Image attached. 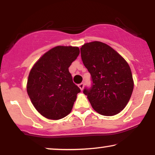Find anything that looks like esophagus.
I'll return each mask as SVG.
<instances>
[{
    "mask_svg": "<svg viewBox=\"0 0 155 155\" xmlns=\"http://www.w3.org/2000/svg\"><path fill=\"white\" fill-rule=\"evenodd\" d=\"M78 87H79L80 90L82 91V90H83V88H84V83H82H82L79 84H78Z\"/></svg>",
    "mask_w": 155,
    "mask_h": 155,
    "instance_id": "obj_1",
    "label": "esophagus"
}]
</instances>
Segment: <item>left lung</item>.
Instances as JSON below:
<instances>
[{"instance_id":"1","label":"left lung","mask_w":155,"mask_h":155,"mask_svg":"<svg viewBox=\"0 0 155 155\" xmlns=\"http://www.w3.org/2000/svg\"><path fill=\"white\" fill-rule=\"evenodd\" d=\"M80 53L92 78V87L84 88L83 93L92 108L104 116L120 113L130 100L134 86L128 63L111 46L100 41L84 44Z\"/></svg>"}]
</instances>
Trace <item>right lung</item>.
Here are the masks:
<instances>
[{
    "label": "right lung",
    "instance_id": "add662e5",
    "mask_svg": "<svg viewBox=\"0 0 155 155\" xmlns=\"http://www.w3.org/2000/svg\"><path fill=\"white\" fill-rule=\"evenodd\" d=\"M79 54L75 46H56L31 69L27 94L35 109L46 118L61 119L71 113L80 89L73 82L68 68Z\"/></svg>",
    "mask_w": 155,
    "mask_h": 155
}]
</instances>
